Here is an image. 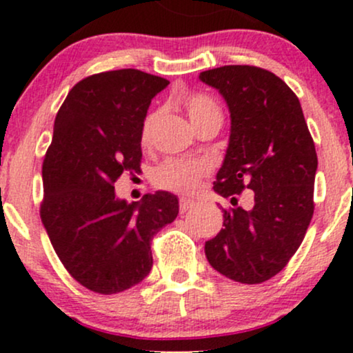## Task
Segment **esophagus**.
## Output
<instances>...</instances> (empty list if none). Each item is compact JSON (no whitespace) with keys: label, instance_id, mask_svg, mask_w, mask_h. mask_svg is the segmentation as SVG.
I'll use <instances>...</instances> for the list:
<instances>
[{"label":"esophagus","instance_id":"esophagus-1","mask_svg":"<svg viewBox=\"0 0 353 353\" xmlns=\"http://www.w3.org/2000/svg\"><path fill=\"white\" fill-rule=\"evenodd\" d=\"M194 205V201H190V199H181L179 201V210H181V214H184V212H188V210L192 208Z\"/></svg>","mask_w":353,"mask_h":353}]
</instances>
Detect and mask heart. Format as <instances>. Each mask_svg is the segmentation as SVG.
I'll use <instances>...</instances> for the list:
<instances>
[{"label":"heart","mask_w":353,"mask_h":353,"mask_svg":"<svg viewBox=\"0 0 353 353\" xmlns=\"http://www.w3.org/2000/svg\"><path fill=\"white\" fill-rule=\"evenodd\" d=\"M185 111L192 125L210 116H222L221 109L212 99L204 94H192L185 99ZM159 112H148L141 125V143L149 145L152 141ZM209 174V164L192 159H168L156 168L152 174V182L156 188L171 190L176 194H192L199 188L201 181Z\"/></svg>","instance_id":"heart-1"}]
</instances>
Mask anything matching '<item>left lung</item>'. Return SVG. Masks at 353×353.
<instances>
[{
  "label": "left lung",
  "instance_id": "obj_1",
  "mask_svg": "<svg viewBox=\"0 0 353 353\" xmlns=\"http://www.w3.org/2000/svg\"><path fill=\"white\" fill-rule=\"evenodd\" d=\"M199 79L229 106V145L214 190L236 205L224 209V229L205 242V257L232 281L265 282L297 252L314 216V139L299 98L274 72L236 64ZM244 188L254 190L249 211L236 205Z\"/></svg>",
  "mask_w": 353,
  "mask_h": 353
}]
</instances>
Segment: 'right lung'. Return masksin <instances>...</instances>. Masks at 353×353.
<instances>
[{
    "instance_id": "obj_1",
    "label": "right lung",
    "mask_w": 353,
    "mask_h": 353,
    "mask_svg": "<svg viewBox=\"0 0 353 353\" xmlns=\"http://www.w3.org/2000/svg\"><path fill=\"white\" fill-rule=\"evenodd\" d=\"M169 81L139 70L92 74L68 92L43 163L41 221L64 269L92 292L131 289L151 272V241L179 214L165 190L128 204L114 182L141 169V125Z\"/></svg>"
}]
</instances>
